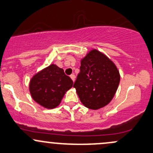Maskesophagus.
Returning a JSON list of instances; mask_svg holds the SVG:
<instances>
[{"label":"esophagus","instance_id":"34e87169","mask_svg":"<svg viewBox=\"0 0 153 153\" xmlns=\"http://www.w3.org/2000/svg\"><path fill=\"white\" fill-rule=\"evenodd\" d=\"M70 78H71V79L72 81H75V75H74V74H72V75H70Z\"/></svg>","mask_w":153,"mask_h":153}]
</instances>
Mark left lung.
Here are the masks:
<instances>
[{
	"label": "left lung",
	"instance_id": "left-lung-1",
	"mask_svg": "<svg viewBox=\"0 0 153 153\" xmlns=\"http://www.w3.org/2000/svg\"><path fill=\"white\" fill-rule=\"evenodd\" d=\"M120 81L115 64L103 53L92 50L81 60L73 87L83 105L97 110L113 99Z\"/></svg>",
	"mask_w": 153,
	"mask_h": 153
}]
</instances>
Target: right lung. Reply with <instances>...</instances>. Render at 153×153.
<instances>
[{"mask_svg":"<svg viewBox=\"0 0 153 153\" xmlns=\"http://www.w3.org/2000/svg\"><path fill=\"white\" fill-rule=\"evenodd\" d=\"M72 84V79L65 75L63 69L51 64L31 78L29 89L37 103L47 108H54L60 104Z\"/></svg>","mask_w":153,"mask_h":153,"instance_id":"obj_1","label":"right lung"}]
</instances>
